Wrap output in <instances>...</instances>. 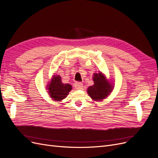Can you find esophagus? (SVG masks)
Returning a JSON list of instances; mask_svg holds the SVG:
<instances>
[{
    "label": "esophagus",
    "instance_id": "obj_1",
    "mask_svg": "<svg viewBox=\"0 0 158 158\" xmlns=\"http://www.w3.org/2000/svg\"><path fill=\"white\" fill-rule=\"evenodd\" d=\"M74 86H75V88L76 89L79 90V89H81L83 88V83H81V82H76V83L74 84Z\"/></svg>",
    "mask_w": 158,
    "mask_h": 158
}]
</instances>
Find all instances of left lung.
<instances>
[{"mask_svg": "<svg viewBox=\"0 0 158 158\" xmlns=\"http://www.w3.org/2000/svg\"><path fill=\"white\" fill-rule=\"evenodd\" d=\"M93 81L94 84L87 89L90 97L94 101H102L106 98L113 90L112 84L102 72L94 73Z\"/></svg>", "mask_w": 158, "mask_h": 158, "instance_id": "left-lung-1", "label": "left lung"}]
</instances>
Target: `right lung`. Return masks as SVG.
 <instances>
[{
	"label": "right lung",
	"mask_w": 158,
	"mask_h": 158,
	"mask_svg": "<svg viewBox=\"0 0 158 158\" xmlns=\"http://www.w3.org/2000/svg\"><path fill=\"white\" fill-rule=\"evenodd\" d=\"M48 92L50 97L54 101L60 102L66 98L69 92L72 89V85L62 83L60 75L52 76L51 82L48 85Z\"/></svg>",
	"instance_id": "obj_1"
}]
</instances>
